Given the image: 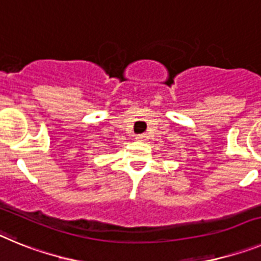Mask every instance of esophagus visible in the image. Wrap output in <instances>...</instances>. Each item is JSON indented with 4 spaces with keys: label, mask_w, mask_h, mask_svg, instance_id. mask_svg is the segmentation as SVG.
Returning a JSON list of instances; mask_svg holds the SVG:
<instances>
[{
    "label": "esophagus",
    "mask_w": 261,
    "mask_h": 261,
    "mask_svg": "<svg viewBox=\"0 0 261 261\" xmlns=\"http://www.w3.org/2000/svg\"><path fill=\"white\" fill-rule=\"evenodd\" d=\"M137 139L138 140H146L147 139V135H146V134H138Z\"/></svg>",
    "instance_id": "1"
}]
</instances>
